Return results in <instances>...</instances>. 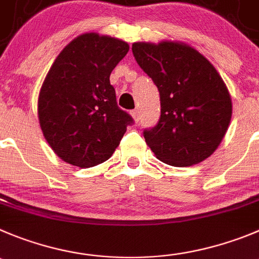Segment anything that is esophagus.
Wrapping results in <instances>:
<instances>
[{
	"label": "esophagus",
	"instance_id": "1",
	"mask_svg": "<svg viewBox=\"0 0 259 259\" xmlns=\"http://www.w3.org/2000/svg\"><path fill=\"white\" fill-rule=\"evenodd\" d=\"M132 116H133V118H134V121L138 124V121H139V111L138 110L132 111Z\"/></svg>",
	"mask_w": 259,
	"mask_h": 259
}]
</instances>
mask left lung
Instances as JSON below:
<instances>
[{"label":"left lung","instance_id":"8db88e82","mask_svg":"<svg viewBox=\"0 0 259 259\" xmlns=\"http://www.w3.org/2000/svg\"><path fill=\"white\" fill-rule=\"evenodd\" d=\"M132 50L159 92V121L143 133L154 156L176 167L208 158L233 115L231 96L213 65L192 46L175 40L135 42Z\"/></svg>","mask_w":259,"mask_h":259}]
</instances>
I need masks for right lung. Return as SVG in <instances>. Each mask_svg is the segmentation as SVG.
<instances>
[{
  "label": "right lung",
  "mask_w": 259,
  "mask_h": 259,
  "mask_svg": "<svg viewBox=\"0 0 259 259\" xmlns=\"http://www.w3.org/2000/svg\"><path fill=\"white\" fill-rule=\"evenodd\" d=\"M129 51L126 42L84 33L60 52L38 97L46 141L65 162L93 167L112 156L133 122L118 108L110 75Z\"/></svg>",
  "instance_id": "1"
}]
</instances>
